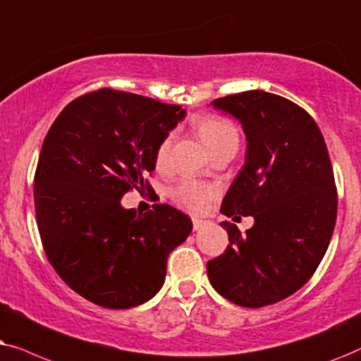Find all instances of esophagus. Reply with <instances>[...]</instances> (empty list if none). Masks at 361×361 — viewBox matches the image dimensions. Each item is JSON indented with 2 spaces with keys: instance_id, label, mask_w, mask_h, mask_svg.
<instances>
[{
  "instance_id": "1",
  "label": "esophagus",
  "mask_w": 361,
  "mask_h": 361,
  "mask_svg": "<svg viewBox=\"0 0 361 361\" xmlns=\"http://www.w3.org/2000/svg\"><path fill=\"white\" fill-rule=\"evenodd\" d=\"M191 221H193V229H195V231H198V229H201V228H204L206 224H209V221L201 219V218H193Z\"/></svg>"
}]
</instances>
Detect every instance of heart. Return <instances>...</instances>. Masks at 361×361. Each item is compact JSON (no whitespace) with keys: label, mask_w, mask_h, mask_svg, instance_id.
<instances>
[{"label":"heart","mask_w":361,"mask_h":361,"mask_svg":"<svg viewBox=\"0 0 361 361\" xmlns=\"http://www.w3.org/2000/svg\"><path fill=\"white\" fill-rule=\"evenodd\" d=\"M200 137L203 138L206 147L209 152H214L216 148L228 145V143H238V130L233 123L228 120L216 118V117H204L196 122ZM171 148V135L163 138L158 143L155 152L157 165H165L170 155ZM216 196V188L213 185L203 183V181L193 180V178H185L176 186H173L171 198L175 200L183 208L193 211V213H201L208 208L211 200Z\"/></svg>","instance_id":"heart-1"}]
</instances>
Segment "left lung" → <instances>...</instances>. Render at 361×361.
<instances>
[{"mask_svg": "<svg viewBox=\"0 0 361 361\" xmlns=\"http://www.w3.org/2000/svg\"><path fill=\"white\" fill-rule=\"evenodd\" d=\"M246 133V161L226 193L221 213L252 216L241 234L223 221L229 246L206 264L214 290L257 309L300 289L325 256L337 190L324 135L315 120L281 95L247 90L211 102ZM239 218V216H236Z\"/></svg>", "mask_w": 361, "mask_h": 361, "instance_id": "8db88e82", "label": "left lung"}]
</instances>
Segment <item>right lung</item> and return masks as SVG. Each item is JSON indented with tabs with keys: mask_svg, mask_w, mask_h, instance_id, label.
Instances as JSON below:
<instances>
[{
	"mask_svg": "<svg viewBox=\"0 0 361 361\" xmlns=\"http://www.w3.org/2000/svg\"><path fill=\"white\" fill-rule=\"evenodd\" d=\"M185 115L180 105L100 89L72 100L47 132L35 176L37 229L52 267L84 299L130 309L161 289L191 219L168 204L137 216L120 200L132 188L150 193L158 143Z\"/></svg>",
	"mask_w": 361,
	"mask_h": 361,
	"instance_id": "obj_1",
	"label": "right lung"
}]
</instances>
